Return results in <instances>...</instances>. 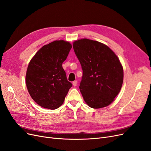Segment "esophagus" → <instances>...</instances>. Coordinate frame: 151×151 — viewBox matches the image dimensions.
<instances>
[{"label": "esophagus", "mask_w": 151, "mask_h": 151, "mask_svg": "<svg viewBox=\"0 0 151 151\" xmlns=\"http://www.w3.org/2000/svg\"><path fill=\"white\" fill-rule=\"evenodd\" d=\"M77 81H74L72 82V84L74 86H77Z\"/></svg>", "instance_id": "esophagus-1"}]
</instances>
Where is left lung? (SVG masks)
Instances as JSON below:
<instances>
[{"label": "left lung", "mask_w": 151, "mask_h": 151, "mask_svg": "<svg viewBox=\"0 0 151 151\" xmlns=\"http://www.w3.org/2000/svg\"><path fill=\"white\" fill-rule=\"evenodd\" d=\"M73 48L83 71L79 89L86 104L99 109L110 104L120 93L123 69L119 58L107 45L87 38Z\"/></svg>", "instance_id": "8db88e82"}]
</instances>
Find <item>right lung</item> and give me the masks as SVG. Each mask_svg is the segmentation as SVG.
I'll return each instance as SVG.
<instances>
[{
	"label": "right lung",
	"instance_id": "obj_1",
	"mask_svg": "<svg viewBox=\"0 0 151 151\" xmlns=\"http://www.w3.org/2000/svg\"><path fill=\"white\" fill-rule=\"evenodd\" d=\"M72 45L56 40L44 45L31 58L27 68L26 84L34 101L50 109L60 107L72 84L67 79L62 63Z\"/></svg>",
	"mask_w": 151,
	"mask_h": 151
}]
</instances>
